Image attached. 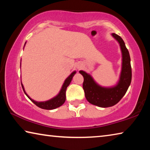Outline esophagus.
<instances>
[{"mask_svg":"<svg viewBox=\"0 0 150 150\" xmlns=\"http://www.w3.org/2000/svg\"><path fill=\"white\" fill-rule=\"evenodd\" d=\"M82 67H83V65H81V64H78V65H77V68L78 69H81V68H82Z\"/></svg>","mask_w":150,"mask_h":150,"instance_id":"obj_1","label":"esophagus"}]
</instances>
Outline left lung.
<instances>
[{
    "mask_svg": "<svg viewBox=\"0 0 150 150\" xmlns=\"http://www.w3.org/2000/svg\"><path fill=\"white\" fill-rule=\"evenodd\" d=\"M111 35L118 42L122 53L121 71L116 84L111 87H103L96 82L89 73L79 71L84 78L83 87L88 102L102 108L110 107L117 104L126 94L132 81L130 57L125 43L120 36L115 33H112Z\"/></svg>",
    "mask_w": 150,
    "mask_h": 150,
    "instance_id": "8db88e82",
    "label": "left lung"
}]
</instances>
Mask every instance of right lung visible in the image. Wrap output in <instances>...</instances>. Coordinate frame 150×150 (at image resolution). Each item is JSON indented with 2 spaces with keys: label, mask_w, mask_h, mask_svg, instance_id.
<instances>
[{
  "label": "right lung",
  "mask_w": 150,
  "mask_h": 150,
  "mask_svg": "<svg viewBox=\"0 0 150 150\" xmlns=\"http://www.w3.org/2000/svg\"><path fill=\"white\" fill-rule=\"evenodd\" d=\"M26 43H25L24 46L25 45H26ZM75 73H76V71H73L71 73V74L68 76L67 78L65 80L59 93H58L56 96H54V98H51V99L46 101L38 102V101H35L34 100H33L32 98H30V96L28 95V94L26 93V91H25L24 85H22V81H21L22 87V88H23V91L25 93V95H26L28 97L29 99L31 100L32 103H34L37 106H38V107L41 108L42 109H45V110H53V109L59 107V106H62L63 104L65 103V99H66V96H65L66 90H67V88L68 86L69 85L70 83L71 82L72 79L73 77V76L75 75Z\"/></svg>",
  "instance_id": "1"
}]
</instances>
